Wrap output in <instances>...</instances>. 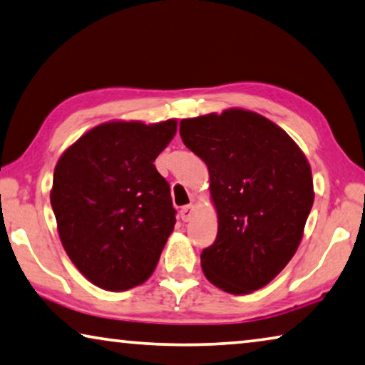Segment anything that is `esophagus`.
Wrapping results in <instances>:
<instances>
[{"label":"esophagus","instance_id":"34e87169","mask_svg":"<svg viewBox=\"0 0 365 365\" xmlns=\"http://www.w3.org/2000/svg\"><path fill=\"white\" fill-rule=\"evenodd\" d=\"M193 214H195V206L193 205H187L180 210V217H182V221H185V222H188L190 219L193 217Z\"/></svg>","mask_w":365,"mask_h":365}]
</instances>
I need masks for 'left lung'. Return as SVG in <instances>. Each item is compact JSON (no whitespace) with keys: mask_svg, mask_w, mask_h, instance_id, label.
Listing matches in <instances>:
<instances>
[{"mask_svg":"<svg viewBox=\"0 0 365 365\" xmlns=\"http://www.w3.org/2000/svg\"><path fill=\"white\" fill-rule=\"evenodd\" d=\"M185 146L205 160L217 235L201 252L207 281L229 294L268 284L291 262L314 205L305 154L273 121L244 108L180 121Z\"/></svg>","mask_w":365,"mask_h":365,"instance_id":"left-lung-1","label":"left lung"}]
</instances>
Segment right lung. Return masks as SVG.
I'll list each match as a JSON object with an SVG mask.
<instances>
[{"label": "right lung", "mask_w": 365, "mask_h": 365, "mask_svg": "<svg viewBox=\"0 0 365 365\" xmlns=\"http://www.w3.org/2000/svg\"><path fill=\"white\" fill-rule=\"evenodd\" d=\"M177 120L108 121L71 144L50 192L68 257L92 284L126 291L154 273L175 225L170 187L153 162Z\"/></svg>", "instance_id": "obj_1"}]
</instances>
